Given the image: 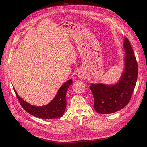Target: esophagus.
I'll return each instance as SVG.
<instances>
[{
	"label": "esophagus",
	"instance_id": "34e87169",
	"mask_svg": "<svg viewBox=\"0 0 147 147\" xmlns=\"http://www.w3.org/2000/svg\"><path fill=\"white\" fill-rule=\"evenodd\" d=\"M78 77L80 78H84V77H85L84 74L82 73H79L78 74Z\"/></svg>",
	"mask_w": 147,
	"mask_h": 147
}]
</instances>
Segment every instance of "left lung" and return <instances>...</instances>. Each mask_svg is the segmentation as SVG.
Here are the masks:
<instances>
[{"label":"left lung","mask_w":147,"mask_h":147,"mask_svg":"<svg viewBox=\"0 0 147 147\" xmlns=\"http://www.w3.org/2000/svg\"><path fill=\"white\" fill-rule=\"evenodd\" d=\"M124 69L118 81L113 85L91 84L96 112L100 114L115 113L124 108L129 102L134 90L138 75V66L130 41L124 38Z\"/></svg>","instance_id":"1"}]
</instances>
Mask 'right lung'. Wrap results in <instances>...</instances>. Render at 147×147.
<instances>
[{
	"label": "right lung",
	"mask_w": 147,
	"mask_h": 147,
	"mask_svg": "<svg viewBox=\"0 0 147 147\" xmlns=\"http://www.w3.org/2000/svg\"><path fill=\"white\" fill-rule=\"evenodd\" d=\"M73 83L72 79L65 82L58 90L53 100L47 105L34 106L21 98L14 88L17 99L24 109L29 114L41 119H52L63 116L66 108V92Z\"/></svg>",
	"instance_id": "add662e5"
}]
</instances>
